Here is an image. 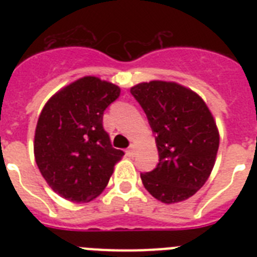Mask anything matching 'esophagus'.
Masks as SVG:
<instances>
[{
	"label": "esophagus",
	"instance_id": "esophagus-1",
	"mask_svg": "<svg viewBox=\"0 0 257 257\" xmlns=\"http://www.w3.org/2000/svg\"><path fill=\"white\" fill-rule=\"evenodd\" d=\"M135 151H136V149H135V147L132 145V147H129V148L125 151V153H126L129 157H131V156H133V155H135Z\"/></svg>",
	"mask_w": 257,
	"mask_h": 257
}]
</instances>
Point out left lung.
I'll return each instance as SVG.
<instances>
[{"label": "left lung", "instance_id": "left-lung-1", "mask_svg": "<svg viewBox=\"0 0 257 257\" xmlns=\"http://www.w3.org/2000/svg\"><path fill=\"white\" fill-rule=\"evenodd\" d=\"M155 133L159 164L141 173L145 189L175 204L203 187L215 165L220 135L205 101L187 86L153 80L131 88Z\"/></svg>", "mask_w": 257, "mask_h": 257}]
</instances>
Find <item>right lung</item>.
<instances>
[{
	"mask_svg": "<svg viewBox=\"0 0 257 257\" xmlns=\"http://www.w3.org/2000/svg\"><path fill=\"white\" fill-rule=\"evenodd\" d=\"M120 92L112 82L85 76L44 105L34 133V159L48 185L64 199H96L124 156L113 148L102 126L104 110Z\"/></svg>",
	"mask_w": 257,
	"mask_h": 257,
	"instance_id": "add662e5",
	"label": "right lung"
}]
</instances>
